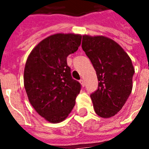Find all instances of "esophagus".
<instances>
[{"label": "esophagus", "mask_w": 149, "mask_h": 149, "mask_svg": "<svg viewBox=\"0 0 149 149\" xmlns=\"http://www.w3.org/2000/svg\"><path fill=\"white\" fill-rule=\"evenodd\" d=\"M80 83H81V86H82V87H84V85H85V82H84V80H81V81H80Z\"/></svg>", "instance_id": "1"}]
</instances>
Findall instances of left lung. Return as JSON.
I'll return each instance as SVG.
<instances>
[{"label":"left lung","instance_id":"1","mask_svg":"<svg viewBox=\"0 0 149 149\" xmlns=\"http://www.w3.org/2000/svg\"><path fill=\"white\" fill-rule=\"evenodd\" d=\"M81 46L99 81L98 89L90 96L95 112L103 118L112 117L132 93L135 69L131 58L115 40L104 36L83 35Z\"/></svg>","mask_w":149,"mask_h":149}]
</instances>
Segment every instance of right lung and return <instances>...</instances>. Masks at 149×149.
<instances>
[{"mask_svg":"<svg viewBox=\"0 0 149 149\" xmlns=\"http://www.w3.org/2000/svg\"><path fill=\"white\" fill-rule=\"evenodd\" d=\"M81 34L56 33L42 40L25 63L24 85L31 105L47 121L65 120L76 103L81 84L72 78L67 56L81 45Z\"/></svg>","mask_w":149,"mask_h":149,"instance_id":"right-lung-1","label":"right lung"}]
</instances>
